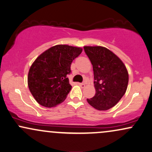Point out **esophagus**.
Here are the masks:
<instances>
[{
	"label": "esophagus",
	"instance_id": "34e87169",
	"mask_svg": "<svg viewBox=\"0 0 152 152\" xmlns=\"http://www.w3.org/2000/svg\"><path fill=\"white\" fill-rule=\"evenodd\" d=\"M78 86H79L81 88H84L86 87V85L84 83H78Z\"/></svg>",
	"mask_w": 152,
	"mask_h": 152
}]
</instances>
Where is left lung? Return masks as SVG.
Instances as JSON below:
<instances>
[{
	"instance_id": "left-lung-1",
	"label": "left lung",
	"mask_w": 152,
	"mask_h": 152,
	"mask_svg": "<svg viewBox=\"0 0 152 152\" xmlns=\"http://www.w3.org/2000/svg\"><path fill=\"white\" fill-rule=\"evenodd\" d=\"M93 64L95 95L87 99L90 105L99 111L108 110L120 101L128 84L126 65L116 55L102 46H84Z\"/></svg>"
}]
</instances>
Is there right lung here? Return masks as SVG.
Masks as SVG:
<instances>
[{
    "label": "right lung",
    "mask_w": 152,
    "mask_h": 152,
    "mask_svg": "<svg viewBox=\"0 0 152 152\" xmlns=\"http://www.w3.org/2000/svg\"><path fill=\"white\" fill-rule=\"evenodd\" d=\"M83 48L68 45H57L46 50L31 66L28 86L36 101L48 108L63 102L72 89L66 75L71 72L73 60Z\"/></svg>",
    "instance_id": "obj_1"
}]
</instances>
